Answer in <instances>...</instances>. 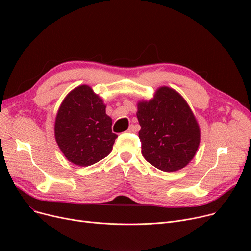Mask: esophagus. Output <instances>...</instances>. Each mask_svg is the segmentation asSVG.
<instances>
[{
    "label": "esophagus",
    "mask_w": 251,
    "mask_h": 251,
    "mask_svg": "<svg viewBox=\"0 0 251 251\" xmlns=\"http://www.w3.org/2000/svg\"><path fill=\"white\" fill-rule=\"evenodd\" d=\"M127 132L128 133H135V132H137V128L134 125H132V126H129V127L127 128Z\"/></svg>",
    "instance_id": "esophagus-1"
}]
</instances>
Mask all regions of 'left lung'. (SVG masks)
Instances as JSON below:
<instances>
[{
	"instance_id": "left-lung-1",
	"label": "left lung",
	"mask_w": 251,
	"mask_h": 251,
	"mask_svg": "<svg viewBox=\"0 0 251 251\" xmlns=\"http://www.w3.org/2000/svg\"><path fill=\"white\" fill-rule=\"evenodd\" d=\"M142 155L164 172H174L192 160L200 144V127L185 100L163 86L150 101L138 103Z\"/></svg>"
}]
</instances>
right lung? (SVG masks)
<instances>
[{
	"mask_svg": "<svg viewBox=\"0 0 251 251\" xmlns=\"http://www.w3.org/2000/svg\"><path fill=\"white\" fill-rule=\"evenodd\" d=\"M111 126L103 100L88 85H80L68 94L58 109L56 143L71 163L91 166L111 152L117 138Z\"/></svg>",
	"mask_w": 251,
	"mask_h": 251,
	"instance_id": "1",
	"label": "right lung"
}]
</instances>
